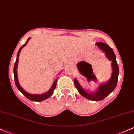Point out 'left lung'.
<instances>
[{"label": "left lung", "instance_id": "left-lung-1", "mask_svg": "<svg viewBox=\"0 0 134 134\" xmlns=\"http://www.w3.org/2000/svg\"><path fill=\"white\" fill-rule=\"evenodd\" d=\"M96 45L104 52L108 59L110 60L111 62L112 74L111 78L107 82L101 84L99 87L97 89L96 91L94 92V93H87L86 91L80 85L76 79H74V84L77 90L83 97L91 101H99L104 99L116 87L118 79L119 68H118L117 62H116V57H115L114 52L110 46L102 42H97L96 43ZM93 77L94 75L92 76V77Z\"/></svg>", "mask_w": 134, "mask_h": 134}]
</instances>
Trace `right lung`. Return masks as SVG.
I'll use <instances>...</instances> for the list:
<instances>
[{
	"mask_svg": "<svg viewBox=\"0 0 134 134\" xmlns=\"http://www.w3.org/2000/svg\"><path fill=\"white\" fill-rule=\"evenodd\" d=\"M31 38H29L28 39H27V40L26 42L23 45L21 46V47L20 48L19 51L18 52V54H17V58H16V62H15L14 64V81H15V84H16L17 87H18V89L21 92V93L23 94V95H24L27 99H30V100L31 101H42L44 100V99H47V98H48L49 97L51 96L52 95V94L53 93V91L55 89V87H56V85H57V79H56L55 81H54V82L53 83V84H52V86L51 88H50V90L48 91H47V93H44V94H30V93H27L26 91H25L21 87V86H20L19 83V81H18V74H17V67H18V61H19V53H20V52H21V49L23 48V47H24V46L26 45L27 43V41L30 40Z\"/></svg>",
	"mask_w": 134,
	"mask_h": 134,
	"instance_id": "1",
	"label": "right lung"
}]
</instances>
